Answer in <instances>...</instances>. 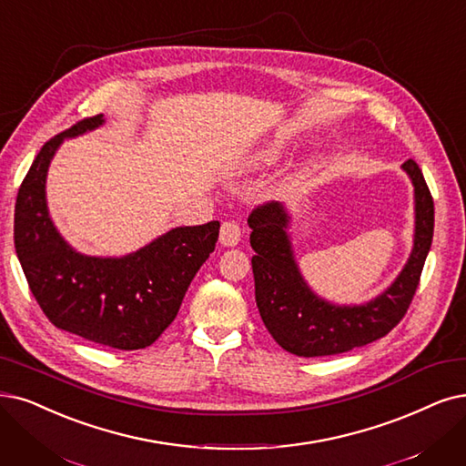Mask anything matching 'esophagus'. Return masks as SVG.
Here are the masks:
<instances>
[{
	"instance_id": "1",
	"label": "esophagus",
	"mask_w": 466,
	"mask_h": 466,
	"mask_svg": "<svg viewBox=\"0 0 466 466\" xmlns=\"http://www.w3.org/2000/svg\"><path fill=\"white\" fill-rule=\"evenodd\" d=\"M240 233H243V231H240L237 221H231V219L223 221L221 229H219V243L223 247H237L238 240H240Z\"/></svg>"
}]
</instances>
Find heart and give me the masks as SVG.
I'll return each mask as SVG.
<instances>
[{
    "label": "heart",
    "instance_id": "obj_1",
    "mask_svg": "<svg viewBox=\"0 0 466 466\" xmlns=\"http://www.w3.org/2000/svg\"><path fill=\"white\" fill-rule=\"evenodd\" d=\"M283 153V143L281 141H271L266 143L264 147H258L256 151L250 155V164L252 166H268L273 164Z\"/></svg>",
    "mask_w": 466,
    "mask_h": 466
}]
</instances>
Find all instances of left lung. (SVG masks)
<instances>
[{
	"mask_svg": "<svg viewBox=\"0 0 466 466\" xmlns=\"http://www.w3.org/2000/svg\"><path fill=\"white\" fill-rule=\"evenodd\" d=\"M401 168L415 187L413 250L396 281L361 306H334L308 287L292 254L283 204L266 202L248 216L256 306L283 350L300 358L337 356L386 337L403 319L432 245L434 200L415 160Z\"/></svg>",
	"mask_w": 466,
	"mask_h": 466,
	"instance_id": "left-lung-1",
	"label": "left lung"
}]
</instances>
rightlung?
I'll list each match as a JSON object with an SVG mask.
<instances>
[{"mask_svg": "<svg viewBox=\"0 0 466 466\" xmlns=\"http://www.w3.org/2000/svg\"><path fill=\"white\" fill-rule=\"evenodd\" d=\"M103 122V115L84 118L42 147L16 195L15 248L35 302L55 327L101 346L141 350L176 319L193 277L216 248L219 221L176 228L122 258L74 250L47 212V168L66 137Z\"/></svg>", "mask_w": 466, "mask_h": 466, "instance_id": "right-lung-1", "label": "right lung"}]
</instances>
